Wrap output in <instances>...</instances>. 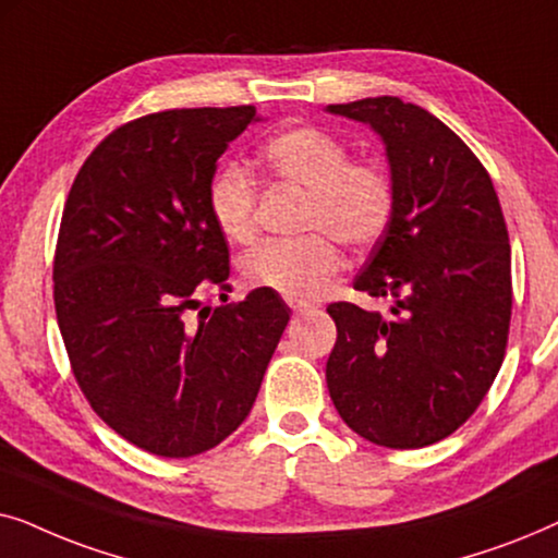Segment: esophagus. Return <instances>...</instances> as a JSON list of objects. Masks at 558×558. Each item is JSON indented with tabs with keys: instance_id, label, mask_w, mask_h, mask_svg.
<instances>
[{
	"instance_id": "esophagus-1",
	"label": "esophagus",
	"mask_w": 558,
	"mask_h": 558,
	"mask_svg": "<svg viewBox=\"0 0 558 558\" xmlns=\"http://www.w3.org/2000/svg\"><path fill=\"white\" fill-rule=\"evenodd\" d=\"M289 307H292V312H294L296 317L307 315V312H310V304H302V302H292V304H289Z\"/></svg>"
}]
</instances>
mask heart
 I'll return each mask as SVG.
<instances>
[{
  "mask_svg": "<svg viewBox=\"0 0 558 558\" xmlns=\"http://www.w3.org/2000/svg\"><path fill=\"white\" fill-rule=\"evenodd\" d=\"M264 162L279 178L310 190L302 241H264L243 258V277L289 302L323 294L340 266L332 235L348 248H368L384 239L393 218L391 180L378 167L353 162L338 136L315 126H292L262 147ZM210 216L228 241L248 243L256 233V190L248 172L226 165L208 185Z\"/></svg>",
  "mask_w": 558,
  "mask_h": 558,
  "instance_id": "obj_1",
  "label": "heart"
}]
</instances>
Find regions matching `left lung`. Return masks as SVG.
Segmentation results:
<instances>
[{"instance_id": "obj_1", "label": "left lung", "mask_w": 558, "mask_h": 558, "mask_svg": "<svg viewBox=\"0 0 558 558\" xmlns=\"http://www.w3.org/2000/svg\"><path fill=\"white\" fill-rule=\"evenodd\" d=\"M368 124L386 147L393 218L353 287L393 296L391 315L327 307L338 340L330 399L373 445L418 449L472 416L506 355L510 243L490 174L452 129L396 96L325 109Z\"/></svg>"}]
</instances>
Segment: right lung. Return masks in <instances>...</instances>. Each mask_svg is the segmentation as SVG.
Listing matches in <instances>:
<instances>
[{
	"label": "right lung",
	"mask_w": 558,
	"mask_h": 558,
	"mask_svg": "<svg viewBox=\"0 0 558 558\" xmlns=\"http://www.w3.org/2000/svg\"><path fill=\"white\" fill-rule=\"evenodd\" d=\"M254 106L149 113L83 162L60 220L56 315L75 380L98 416L144 452L193 457L254 407L289 307L258 287L228 300V241L208 185Z\"/></svg>",
	"instance_id": "1"
}]
</instances>
